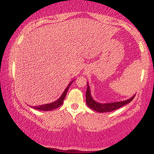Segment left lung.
<instances>
[{"instance_id":"left-lung-1","label":"left lung","mask_w":154,"mask_h":154,"mask_svg":"<svg viewBox=\"0 0 154 154\" xmlns=\"http://www.w3.org/2000/svg\"><path fill=\"white\" fill-rule=\"evenodd\" d=\"M88 84L87 91H86V103H87L88 106L91 108V109L94 110L95 111H98L100 113H104V112H110V111H114L116 109H119V108L123 106L126 105L131 102L133 98H135V95H134L132 98L130 99H128L126 100H122V101H117L114 102V103H98V102L95 101L93 99V97L91 95V89H90L89 85Z\"/></svg>"}]
</instances>
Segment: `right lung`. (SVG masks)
I'll list each match as a JSON object with an SVG mask.
<instances>
[{"label": "right lung", "mask_w": 154, "mask_h": 154, "mask_svg": "<svg viewBox=\"0 0 154 154\" xmlns=\"http://www.w3.org/2000/svg\"><path fill=\"white\" fill-rule=\"evenodd\" d=\"M73 82H74V80H72L69 82V84L67 85L66 89H65L64 91L63 92L62 95L60 96V98H59V99H57L56 100H55L54 102H52V103H50L43 104V105H40V106H31V107L32 108V109H37V110H39V111H48L54 110V109H57V108H59V106H61L62 105L65 97H66V93H67V91H68L69 88V86L71 85Z\"/></svg>", "instance_id": "1"}]
</instances>
